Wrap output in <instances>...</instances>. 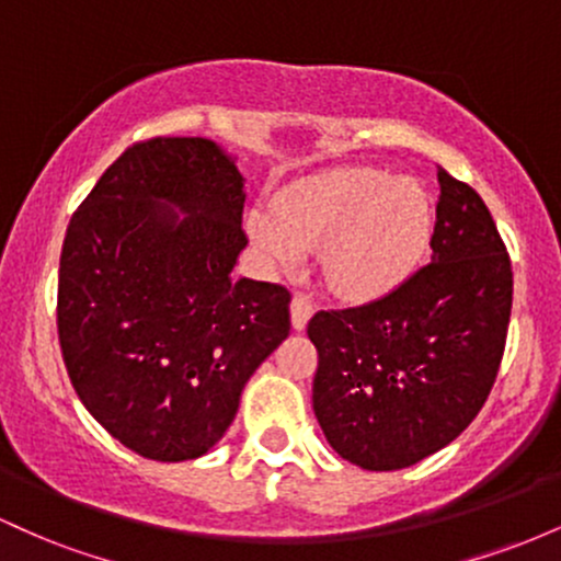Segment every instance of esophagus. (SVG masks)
<instances>
[{"instance_id": "1", "label": "esophagus", "mask_w": 561, "mask_h": 561, "mask_svg": "<svg viewBox=\"0 0 561 561\" xmlns=\"http://www.w3.org/2000/svg\"><path fill=\"white\" fill-rule=\"evenodd\" d=\"M289 313H293V327L295 330H306L308 319L313 317V302L306 298V295L295 293L293 302H289Z\"/></svg>"}]
</instances>
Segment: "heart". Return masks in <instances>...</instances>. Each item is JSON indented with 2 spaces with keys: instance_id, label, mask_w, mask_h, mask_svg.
Here are the masks:
<instances>
[{
  "instance_id": "b5f03b06",
  "label": "heart",
  "mask_w": 561,
  "mask_h": 561,
  "mask_svg": "<svg viewBox=\"0 0 561 561\" xmlns=\"http://www.w3.org/2000/svg\"><path fill=\"white\" fill-rule=\"evenodd\" d=\"M430 224L433 205L420 182L345 169L295 186L276 218H250V234L276 272H293L308 250L324 248L327 282L369 298L414 268L427 248Z\"/></svg>"
}]
</instances>
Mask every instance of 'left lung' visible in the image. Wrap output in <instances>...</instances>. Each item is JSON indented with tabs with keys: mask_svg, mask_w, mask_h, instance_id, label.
<instances>
[{
	"mask_svg": "<svg viewBox=\"0 0 561 561\" xmlns=\"http://www.w3.org/2000/svg\"><path fill=\"white\" fill-rule=\"evenodd\" d=\"M433 255L382 298L319 311L313 411L351 465L390 472L456 440L499 375L512 261L472 186L437 169Z\"/></svg>",
	"mask_w": 561,
	"mask_h": 561,
	"instance_id": "8db88e82",
	"label": "left lung"
}]
</instances>
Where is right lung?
<instances>
[{"instance_id":"right-lung-1","label":"right lung","mask_w":561,"mask_h":561,"mask_svg":"<svg viewBox=\"0 0 561 561\" xmlns=\"http://www.w3.org/2000/svg\"><path fill=\"white\" fill-rule=\"evenodd\" d=\"M242 182L216 141L152 137L102 173L68 224L62 362L89 414L145 459L208 454L289 334V289L231 276L248 244Z\"/></svg>"}]
</instances>
